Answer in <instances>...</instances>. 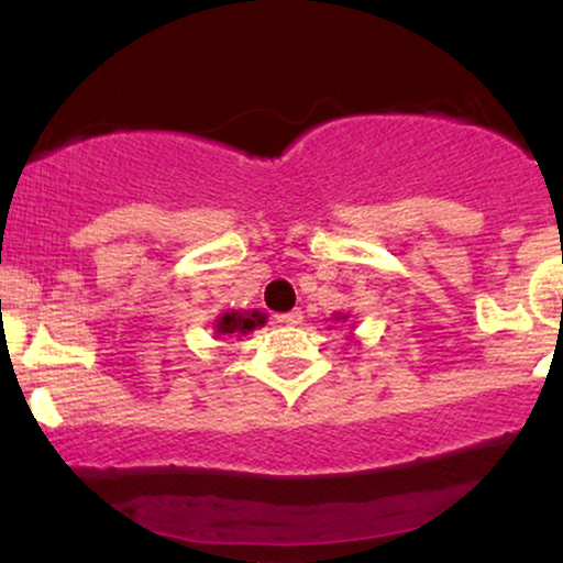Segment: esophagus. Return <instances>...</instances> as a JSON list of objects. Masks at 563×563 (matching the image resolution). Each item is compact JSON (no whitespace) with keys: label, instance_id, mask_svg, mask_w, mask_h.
<instances>
[{"label":"esophagus","instance_id":"obj_1","mask_svg":"<svg viewBox=\"0 0 563 563\" xmlns=\"http://www.w3.org/2000/svg\"><path fill=\"white\" fill-rule=\"evenodd\" d=\"M275 319L283 321V324H301L303 311L301 309H294V311H286V313H275Z\"/></svg>","mask_w":563,"mask_h":563}]
</instances>
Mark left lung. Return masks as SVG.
<instances>
[{"instance_id": "1", "label": "left lung", "mask_w": 563, "mask_h": 563, "mask_svg": "<svg viewBox=\"0 0 563 563\" xmlns=\"http://www.w3.org/2000/svg\"><path fill=\"white\" fill-rule=\"evenodd\" d=\"M336 319H342V321H347V317H342V313H340V317H336Z\"/></svg>"}]
</instances>
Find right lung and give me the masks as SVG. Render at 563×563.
Masks as SVG:
<instances>
[{"instance_id":"obj_1","label":"right lung","mask_w":563,"mask_h":563,"mask_svg":"<svg viewBox=\"0 0 563 563\" xmlns=\"http://www.w3.org/2000/svg\"><path fill=\"white\" fill-rule=\"evenodd\" d=\"M265 324V313L254 311H227L216 319V336H231V334H250L254 327Z\"/></svg>"}]
</instances>
